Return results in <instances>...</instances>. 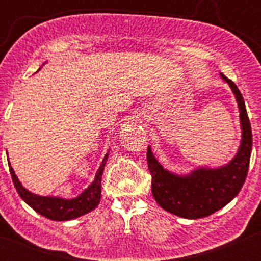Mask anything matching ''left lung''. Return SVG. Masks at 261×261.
I'll return each instance as SVG.
<instances>
[{
  "mask_svg": "<svg viewBox=\"0 0 261 261\" xmlns=\"http://www.w3.org/2000/svg\"><path fill=\"white\" fill-rule=\"evenodd\" d=\"M235 93L240 109L243 140L230 164L218 169H198L187 177L164 170L147 147V168L151 175V192L162 208L184 218H203L225 207L240 192L246 179L251 155L252 134L249 116L238 86L221 73Z\"/></svg>",
  "mask_w": 261,
  "mask_h": 261,
  "instance_id": "1",
  "label": "left lung"
}]
</instances>
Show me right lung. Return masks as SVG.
<instances>
[{"label": "right lung", "mask_w": 261, "mask_h": 261, "mask_svg": "<svg viewBox=\"0 0 261 261\" xmlns=\"http://www.w3.org/2000/svg\"><path fill=\"white\" fill-rule=\"evenodd\" d=\"M109 155L106 154L105 159L102 160V164L99 167L98 172H97L96 178H94L93 183L81 194L77 198L73 199H63V198H55V197H41L36 196V194L30 193L28 189L23 188L21 183L18 181L17 177L15 175L14 169L10 167V173H11L12 181L16 188L17 193L20 194L21 198L34 210L39 213V215L44 216V217L49 218L53 221H67L77 218L80 216L86 215V213L91 212L97 207L101 199V180H102V173H103L105 164Z\"/></svg>", "instance_id": "add662e5"}]
</instances>
